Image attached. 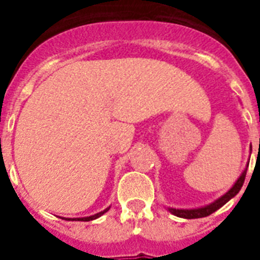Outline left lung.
<instances>
[{"label": "left lung", "mask_w": 260, "mask_h": 260, "mask_svg": "<svg viewBox=\"0 0 260 260\" xmlns=\"http://www.w3.org/2000/svg\"><path fill=\"white\" fill-rule=\"evenodd\" d=\"M251 151H252V148H251ZM247 167H248V165H247ZM247 167L243 170L242 175L238 178V181L235 182V185L232 186L225 194H222L221 197L217 198V200H214V201L212 202V204H209V205L201 206V208H194V209H175V208H167V209H169V212L173 213L174 216L182 218H201L209 216V214H212L217 209H220L222 205H225L231 198H234L235 196L240 191L243 183H244V179H246Z\"/></svg>", "instance_id": "obj_1"}]
</instances>
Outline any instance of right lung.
<instances>
[{
	"label": "right lung",
	"mask_w": 260,
	"mask_h": 260,
	"mask_svg": "<svg viewBox=\"0 0 260 260\" xmlns=\"http://www.w3.org/2000/svg\"><path fill=\"white\" fill-rule=\"evenodd\" d=\"M110 208V206H109ZM109 208H106V209H104L102 212H100V213H95L93 214V216H89V217H79V218H69V220H73V221H90V220H95V218L101 217L102 214L106 213L108 210H109Z\"/></svg>",
	"instance_id": "1"
}]
</instances>
